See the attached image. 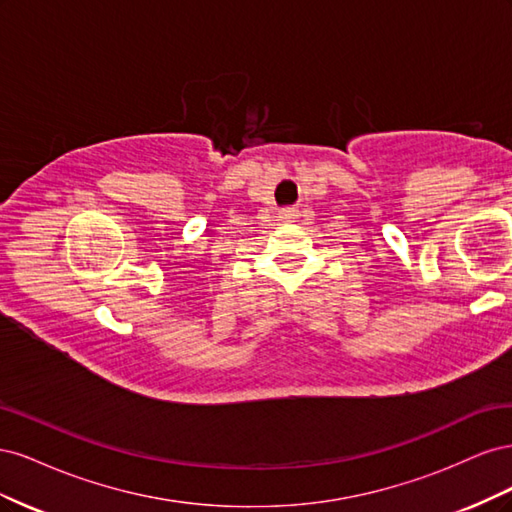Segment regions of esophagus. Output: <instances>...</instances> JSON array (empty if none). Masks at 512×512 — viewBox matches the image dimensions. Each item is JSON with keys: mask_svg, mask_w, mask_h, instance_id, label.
<instances>
[{"mask_svg": "<svg viewBox=\"0 0 512 512\" xmlns=\"http://www.w3.org/2000/svg\"><path fill=\"white\" fill-rule=\"evenodd\" d=\"M280 218L282 220H290L292 218V211H280Z\"/></svg>", "mask_w": 512, "mask_h": 512, "instance_id": "34e87169", "label": "esophagus"}]
</instances>
